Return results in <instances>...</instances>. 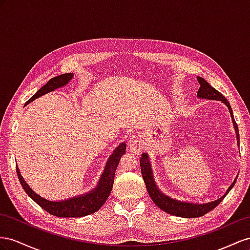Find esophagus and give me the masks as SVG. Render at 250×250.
I'll return each mask as SVG.
<instances>
[{"label": "esophagus", "mask_w": 250, "mask_h": 250, "mask_svg": "<svg viewBox=\"0 0 250 250\" xmlns=\"http://www.w3.org/2000/svg\"><path fill=\"white\" fill-rule=\"evenodd\" d=\"M129 146H130L131 151L134 153H139L141 151V148L144 147V142H142V139L139 135L131 137L130 142H129Z\"/></svg>", "instance_id": "1"}]
</instances>
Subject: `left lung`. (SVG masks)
Segmentation results:
<instances>
[{
  "label": "left lung",
  "instance_id": "8db88e82",
  "mask_svg": "<svg viewBox=\"0 0 250 250\" xmlns=\"http://www.w3.org/2000/svg\"><path fill=\"white\" fill-rule=\"evenodd\" d=\"M197 78H198L199 83H200V88H199V90H198V97L206 98V99H213V101H220L227 105L228 110H229V112H230V116L232 119L234 130H236V135H237L238 145H239L240 137H239L238 125L236 123V120H234V118H233V114H232V110H231V106H230L229 103L227 102V99L223 96L222 93H220L218 90L212 88L211 85L204 80V78L199 77V76H197ZM140 168H141V175H142V178H144V181L146 183L147 192H148L149 197L152 198L153 202L157 206H158L159 208H161L163 211L169 213V215L182 217V218H198V217H201V216L205 215V213H208V211L212 210L213 208H216L217 206L220 204V202L225 198V196L228 194V192H229V190L232 188L234 183H236V181H237V179L234 180V182L230 185L229 188L227 189L226 194L223 197L218 199V200L206 203V204H192V203H187V202H181V201L175 200V199H172V198L166 196L165 194H162V192L158 189V188H157V185L155 184L153 174H152V169H151V163H149L148 156L146 153L141 155Z\"/></svg>",
  "mask_w": 250,
  "mask_h": 250
}]
</instances>
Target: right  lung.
Masks as SVG:
<instances>
[{"mask_svg":"<svg viewBox=\"0 0 250 250\" xmlns=\"http://www.w3.org/2000/svg\"><path fill=\"white\" fill-rule=\"evenodd\" d=\"M72 77L73 73H65L51 78V80H50L45 85H42L37 93L27 102V104L34 101L35 98L48 93V92H51L54 89L61 88L62 85L67 84ZM125 144L123 142V144L115 148V151L113 152L108 162H106L104 172L102 175L97 188L88 192V194L84 196L74 197L61 202L49 201L44 198H42L38 194H35V192L29 188V185H28L26 181L23 179V177L20 174V170L17 167L18 178L21 184H22L24 190L26 191V194L29 196L35 203H38L42 209H45L47 212L51 213V215L60 218H78L88 216L97 211L104 204L106 199H108L113 188L116 167L118 166L121 156L125 153Z\"/></svg>","mask_w":250,"mask_h":250,"instance_id":"add662e5","label":"right lung"}]
</instances>
